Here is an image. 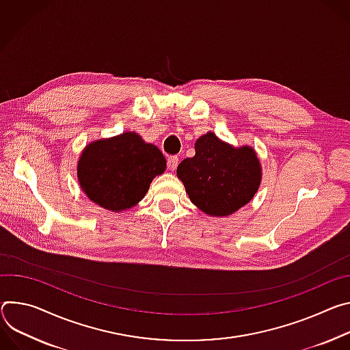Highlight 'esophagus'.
Here are the masks:
<instances>
[{"instance_id":"1","label":"esophagus","mask_w":350,"mask_h":350,"mask_svg":"<svg viewBox=\"0 0 350 350\" xmlns=\"http://www.w3.org/2000/svg\"><path fill=\"white\" fill-rule=\"evenodd\" d=\"M178 163H179V159L176 157V155H171V157H168L167 160V167L170 171H175L176 167H178Z\"/></svg>"}]
</instances>
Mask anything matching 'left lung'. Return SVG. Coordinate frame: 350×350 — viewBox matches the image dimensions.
I'll list each match as a JSON object with an SVG mask.
<instances>
[{
  "label": "left lung",
  "mask_w": 350,
  "mask_h": 350,
  "mask_svg": "<svg viewBox=\"0 0 350 350\" xmlns=\"http://www.w3.org/2000/svg\"><path fill=\"white\" fill-rule=\"evenodd\" d=\"M195 150V157L185 159L176 170L193 204L208 215L225 217L253 199L261 168L252 147L234 148L208 132Z\"/></svg>",
  "instance_id": "1"
}]
</instances>
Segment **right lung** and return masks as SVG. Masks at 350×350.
Returning <instances> with one entry per match:
<instances>
[{
    "label": "right lung",
    "instance_id": "right-lung-1",
    "mask_svg": "<svg viewBox=\"0 0 350 350\" xmlns=\"http://www.w3.org/2000/svg\"><path fill=\"white\" fill-rule=\"evenodd\" d=\"M165 157L154 144L126 132L89 144L77 164V178L90 200L111 211L137 204L154 176L165 171Z\"/></svg>",
    "mask_w": 350,
    "mask_h": 350
}]
</instances>
